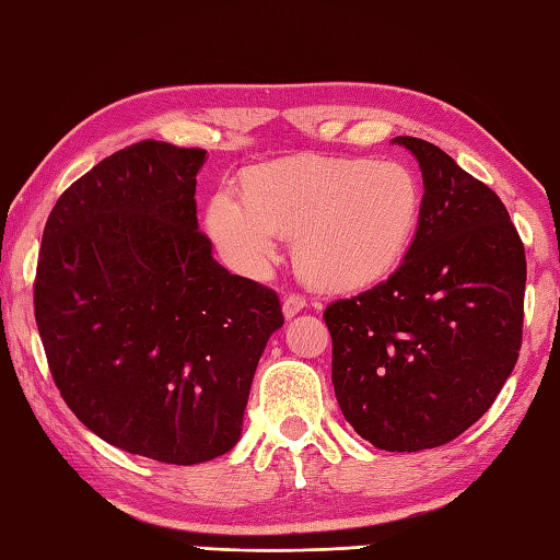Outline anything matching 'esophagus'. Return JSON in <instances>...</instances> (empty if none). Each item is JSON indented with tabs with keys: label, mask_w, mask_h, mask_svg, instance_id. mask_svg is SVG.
<instances>
[{
	"label": "esophagus",
	"mask_w": 560,
	"mask_h": 560,
	"mask_svg": "<svg viewBox=\"0 0 560 560\" xmlns=\"http://www.w3.org/2000/svg\"><path fill=\"white\" fill-rule=\"evenodd\" d=\"M304 307H307V300L302 298V294H288V298L282 300V312H284V316H288V319H292L294 314H300Z\"/></svg>",
	"instance_id": "esophagus-1"
}]
</instances>
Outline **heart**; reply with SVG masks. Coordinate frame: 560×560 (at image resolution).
<instances>
[{
  "mask_svg": "<svg viewBox=\"0 0 560 560\" xmlns=\"http://www.w3.org/2000/svg\"><path fill=\"white\" fill-rule=\"evenodd\" d=\"M421 189L397 161L300 158L253 177L246 195L221 189L209 231L234 266L260 270L280 236H298L294 258L329 290L363 288L387 276L415 236Z\"/></svg>",
  "mask_w": 560,
  "mask_h": 560,
  "instance_id": "b5f03b06",
  "label": "heart"
}]
</instances>
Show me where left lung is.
<instances>
[{"instance_id":"obj_1","label":"left lung","mask_w":560,"mask_h":560,"mask_svg":"<svg viewBox=\"0 0 560 560\" xmlns=\"http://www.w3.org/2000/svg\"><path fill=\"white\" fill-rule=\"evenodd\" d=\"M424 197L387 280L324 310L334 393L375 448L444 446L488 411L522 348L526 258L508 209L439 145L397 136Z\"/></svg>"}]
</instances>
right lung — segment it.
<instances>
[{"label":"right lung","instance_id":"right-lung-1","mask_svg":"<svg viewBox=\"0 0 560 560\" xmlns=\"http://www.w3.org/2000/svg\"><path fill=\"white\" fill-rule=\"evenodd\" d=\"M202 149L141 141L72 183L40 241L34 310L66 405L107 444L195 466L224 456L284 316L197 226Z\"/></svg>","mask_w":560,"mask_h":560}]
</instances>
